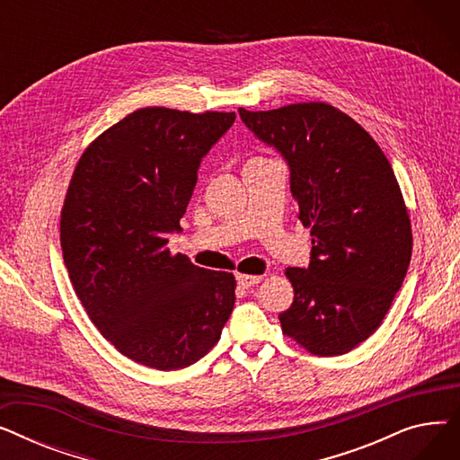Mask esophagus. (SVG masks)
<instances>
[{
    "instance_id": "1",
    "label": "esophagus",
    "mask_w": 460,
    "mask_h": 460,
    "mask_svg": "<svg viewBox=\"0 0 460 460\" xmlns=\"http://www.w3.org/2000/svg\"><path fill=\"white\" fill-rule=\"evenodd\" d=\"M261 279H262V276H244V274H238L236 276V281H238V285L243 287V288H252L257 283H261Z\"/></svg>"
}]
</instances>
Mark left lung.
<instances>
[{
	"label": "left lung",
	"instance_id": "obj_1",
	"mask_svg": "<svg viewBox=\"0 0 460 460\" xmlns=\"http://www.w3.org/2000/svg\"><path fill=\"white\" fill-rule=\"evenodd\" d=\"M288 165L311 261L287 269L295 300L283 333L317 356L345 354L380 326L412 257V229L394 169L354 119L324 102L238 110Z\"/></svg>",
	"mask_w": 460,
	"mask_h": 460
}]
</instances>
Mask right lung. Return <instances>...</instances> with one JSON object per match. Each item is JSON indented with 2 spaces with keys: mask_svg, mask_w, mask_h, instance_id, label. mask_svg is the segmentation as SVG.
<instances>
[{
  "mask_svg": "<svg viewBox=\"0 0 460 460\" xmlns=\"http://www.w3.org/2000/svg\"><path fill=\"white\" fill-rule=\"evenodd\" d=\"M234 111L141 108L82 155L61 210V250L89 319L136 364H196L220 340L234 305L233 274L167 250L203 156Z\"/></svg>",
  "mask_w": 460,
  "mask_h": 460,
  "instance_id": "right-lung-1",
  "label": "right lung"
}]
</instances>
